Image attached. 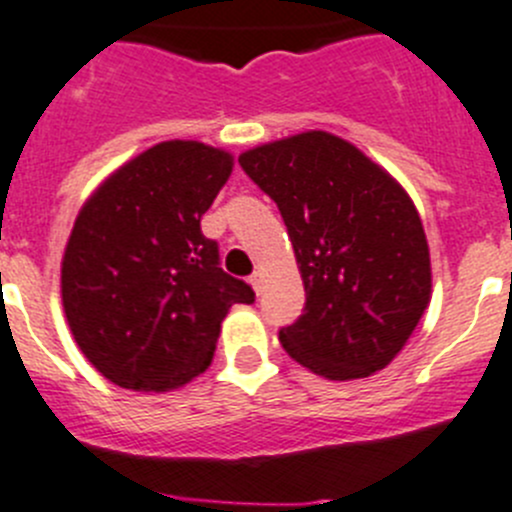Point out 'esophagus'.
<instances>
[{"instance_id":"obj_1","label":"esophagus","mask_w":512,"mask_h":512,"mask_svg":"<svg viewBox=\"0 0 512 512\" xmlns=\"http://www.w3.org/2000/svg\"><path fill=\"white\" fill-rule=\"evenodd\" d=\"M250 285H252V290H255L257 295H262V293H265V275H262L260 270H255V272H252Z\"/></svg>"}]
</instances>
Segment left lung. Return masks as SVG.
<instances>
[{"instance_id":"obj_1","label":"left lung","mask_w":512,"mask_h":512,"mask_svg":"<svg viewBox=\"0 0 512 512\" xmlns=\"http://www.w3.org/2000/svg\"><path fill=\"white\" fill-rule=\"evenodd\" d=\"M240 166L278 204L305 285L303 315L280 328L290 358L331 381L389 366L432 298L427 234L407 191L326 131L262 143Z\"/></svg>"}]
</instances>
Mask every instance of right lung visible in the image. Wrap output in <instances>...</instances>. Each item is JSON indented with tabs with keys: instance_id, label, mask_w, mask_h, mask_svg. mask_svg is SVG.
<instances>
[{
	"instance_id": "right-lung-1",
	"label": "right lung",
	"mask_w": 512,
	"mask_h": 512,
	"mask_svg": "<svg viewBox=\"0 0 512 512\" xmlns=\"http://www.w3.org/2000/svg\"><path fill=\"white\" fill-rule=\"evenodd\" d=\"M229 174L222 148L164 141L113 171L80 209L62 255V308L80 351L113 384H189L212 364L229 308L255 300L202 234Z\"/></svg>"
}]
</instances>
